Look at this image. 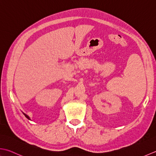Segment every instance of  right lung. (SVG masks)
<instances>
[{
    "mask_svg": "<svg viewBox=\"0 0 156 156\" xmlns=\"http://www.w3.org/2000/svg\"><path fill=\"white\" fill-rule=\"evenodd\" d=\"M22 113H23V115H25V116H26V117L27 119H28V120H31V119H30V118L28 116V115H27V114H24L23 112H22Z\"/></svg>",
    "mask_w": 156,
    "mask_h": 156,
    "instance_id": "add662e5",
    "label": "right lung"
}]
</instances>
